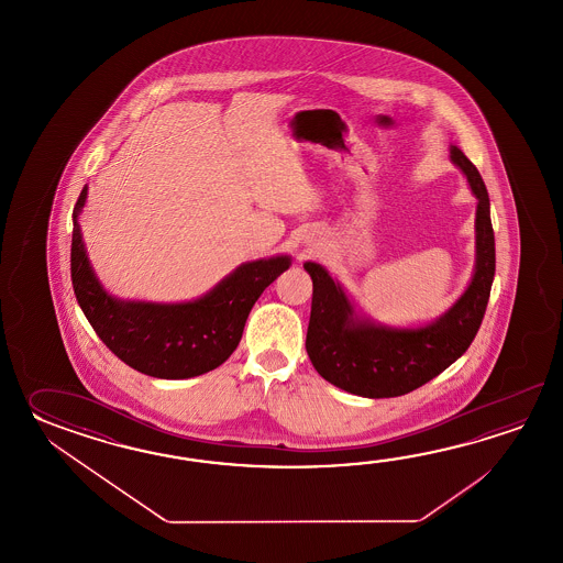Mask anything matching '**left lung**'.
<instances>
[{"label": "left lung", "mask_w": 563, "mask_h": 563, "mask_svg": "<svg viewBox=\"0 0 563 563\" xmlns=\"http://www.w3.org/2000/svg\"><path fill=\"white\" fill-rule=\"evenodd\" d=\"M449 153L477 199V213L473 276L443 316L420 325L376 322L356 308L323 265L303 264L313 284L308 356L323 380L350 395L393 398L412 393L461 358L483 322L495 276L489 192L477 167L459 146L451 144Z\"/></svg>", "instance_id": "obj_1"}]
</instances>
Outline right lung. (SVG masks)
<instances>
[{
	"instance_id": "1",
	"label": "right lung",
	"mask_w": 563,
	"mask_h": 563,
	"mask_svg": "<svg viewBox=\"0 0 563 563\" xmlns=\"http://www.w3.org/2000/svg\"><path fill=\"white\" fill-rule=\"evenodd\" d=\"M88 185L74 207L73 286L98 338L134 371L180 380L216 371L240 344L253 303L291 265L289 255L245 262L201 298L177 303L120 299L108 294L88 260L80 213Z\"/></svg>"
}]
</instances>
